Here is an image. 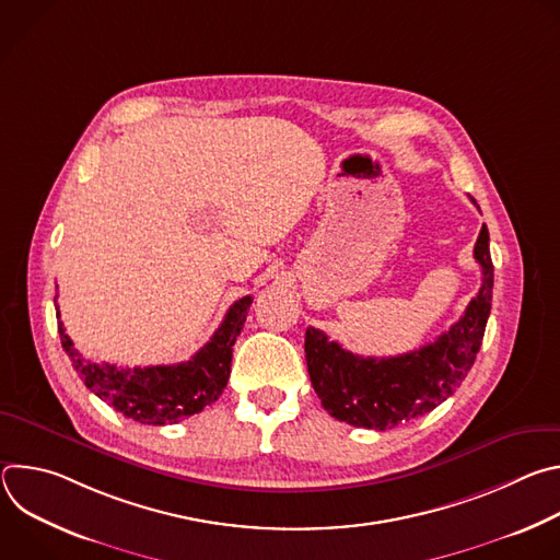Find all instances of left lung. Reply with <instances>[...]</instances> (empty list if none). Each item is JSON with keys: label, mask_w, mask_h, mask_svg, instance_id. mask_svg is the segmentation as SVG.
Returning <instances> with one entry per match:
<instances>
[{"label": "left lung", "mask_w": 560, "mask_h": 560, "mask_svg": "<svg viewBox=\"0 0 560 560\" xmlns=\"http://www.w3.org/2000/svg\"><path fill=\"white\" fill-rule=\"evenodd\" d=\"M474 259L483 275L476 296L447 332L415 352L383 359L359 357L322 330H305L312 387L337 421L383 432L432 412L454 394L481 350L492 310L494 266L488 225L478 232Z\"/></svg>", "instance_id": "1"}]
</instances>
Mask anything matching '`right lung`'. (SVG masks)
Returning a JSON list of instances; mask_svg holds the SVG:
<instances>
[{
  "instance_id": "obj_1",
  "label": "right lung",
  "mask_w": 560,
  "mask_h": 560,
  "mask_svg": "<svg viewBox=\"0 0 560 560\" xmlns=\"http://www.w3.org/2000/svg\"><path fill=\"white\" fill-rule=\"evenodd\" d=\"M250 305L253 296L234 301L212 339L190 361L177 365L117 368L97 363L74 350L61 322L57 324V330L79 378L102 401L137 423L166 425L199 415L221 396L230 378L232 346L244 330Z\"/></svg>"
}]
</instances>
